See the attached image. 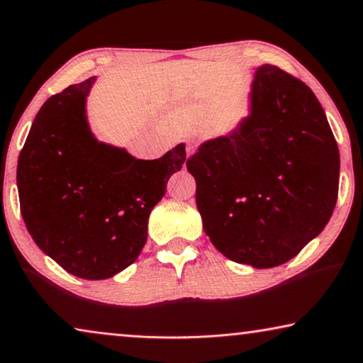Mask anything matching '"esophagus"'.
<instances>
[{"label": "esophagus", "mask_w": 363, "mask_h": 363, "mask_svg": "<svg viewBox=\"0 0 363 363\" xmlns=\"http://www.w3.org/2000/svg\"><path fill=\"white\" fill-rule=\"evenodd\" d=\"M195 150H196L195 143H193V142L188 143V147H186V157H191L193 153H195Z\"/></svg>", "instance_id": "34e87169"}]
</instances>
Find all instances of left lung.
Listing matches in <instances>:
<instances>
[{"instance_id":"1","label":"left lung","mask_w":363,"mask_h":363,"mask_svg":"<svg viewBox=\"0 0 363 363\" xmlns=\"http://www.w3.org/2000/svg\"><path fill=\"white\" fill-rule=\"evenodd\" d=\"M218 251L257 269L284 264L329 223L340 157L314 92L277 66L256 71L251 113L186 160Z\"/></svg>"}]
</instances>
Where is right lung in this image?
<instances>
[{
  "instance_id": "add662e5",
  "label": "right lung",
  "mask_w": 363,
  "mask_h": 363,
  "mask_svg": "<svg viewBox=\"0 0 363 363\" xmlns=\"http://www.w3.org/2000/svg\"><path fill=\"white\" fill-rule=\"evenodd\" d=\"M96 77L49 97L18 158V193L29 235L62 269L107 279L147 242L148 216L186 160L185 143L138 160L97 142L86 118Z\"/></svg>"
}]
</instances>
